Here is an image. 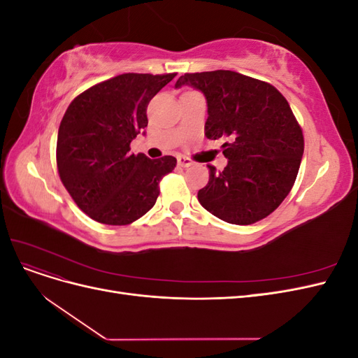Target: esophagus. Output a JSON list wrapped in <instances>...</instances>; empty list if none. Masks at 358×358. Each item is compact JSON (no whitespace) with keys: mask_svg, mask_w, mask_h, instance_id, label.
Here are the masks:
<instances>
[{"mask_svg":"<svg viewBox=\"0 0 358 358\" xmlns=\"http://www.w3.org/2000/svg\"><path fill=\"white\" fill-rule=\"evenodd\" d=\"M178 164L180 167H189V166L194 164V161L188 157H178Z\"/></svg>","mask_w":358,"mask_h":358,"instance_id":"obj_1","label":"esophagus"}]
</instances>
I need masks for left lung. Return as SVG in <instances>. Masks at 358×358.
Here are the masks:
<instances>
[{"mask_svg":"<svg viewBox=\"0 0 358 358\" xmlns=\"http://www.w3.org/2000/svg\"><path fill=\"white\" fill-rule=\"evenodd\" d=\"M183 85L208 101L204 136L227 137L222 171L209 167L199 191L203 208L225 222L249 225L266 218L294 185L305 149L301 128L285 96L275 86L230 70L187 73Z\"/></svg>","mask_w":358,"mask_h":358,"instance_id":"8db88e82","label":"left lung"}]
</instances>
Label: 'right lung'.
Wrapping results in <instances>:
<instances>
[{
  "mask_svg": "<svg viewBox=\"0 0 358 358\" xmlns=\"http://www.w3.org/2000/svg\"><path fill=\"white\" fill-rule=\"evenodd\" d=\"M175 76L119 74L69 106L58 129V173L74 203L94 221L127 225L154 208L159 180L176 167V158L134 155L129 143L148 127L149 101Z\"/></svg>",
  "mask_w": 358,
  "mask_h": 358,
  "instance_id": "right-lung-1",
  "label": "right lung"
}]
</instances>
